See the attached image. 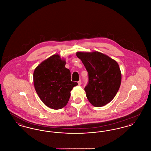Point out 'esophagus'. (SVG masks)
<instances>
[{"instance_id": "1", "label": "esophagus", "mask_w": 151, "mask_h": 151, "mask_svg": "<svg viewBox=\"0 0 151 151\" xmlns=\"http://www.w3.org/2000/svg\"><path fill=\"white\" fill-rule=\"evenodd\" d=\"M78 83V85L79 86H81V80H80Z\"/></svg>"}]
</instances>
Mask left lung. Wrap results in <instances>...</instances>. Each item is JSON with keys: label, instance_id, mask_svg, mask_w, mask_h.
Instances as JSON below:
<instances>
[{"label": "left lung", "instance_id": "obj_1", "mask_svg": "<svg viewBox=\"0 0 151 151\" xmlns=\"http://www.w3.org/2000/svg\"><path fill=\"white\" fill-rule=\"evenodd\" d=\"M88 73L89 81L84 90L89 102L103 106L112 100L121 83L120 68L115 60L99 51L77 52Z\"/></svg>", "mask_w": 151, "mask_h": 151}]
</instances>
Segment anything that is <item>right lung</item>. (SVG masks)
Wrapping results in <instances>:
<instances>
[{"instance_id":"right-lung-1","label":"right lung","mask_w":151,"mask_h":151,"mask_svg":"<svg viewBox=\"0 0 151 151\" xmlns=\"http://www.w3.org/2000/svg\"><path fill=\"white\" fill-rule=\"evenodd\" d=\"M66 62L59 54L43 60L34 71L33 82L36 92L43 104L52 109L65 107L72 88L78 86L71 81V72L65 67Z\"/></svg>"}]
</instances>
